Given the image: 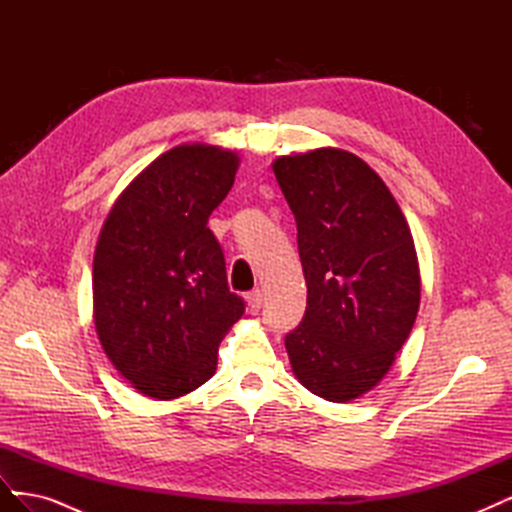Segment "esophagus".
I'll return each mask as SVG.
<instances>
[{
	"label": "esophagus",
	"instance_id": "obj_1",
	"mask_svg": "<svg viewBox=\"0 0 512 512\" xmlns=\"http://www.w3.org/2000/svg\"><path fill=\"white\" fill-rule=\"evenodd\" d=\"M247 305H250V312L256 314L258 309L262 307V292L260 290H254L250 297H247Z\"/></svg>",
	"mask_w": 512,
	"mask_h": 512
}]
</instances>
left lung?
Instances as JSON below:
<instances>
[{"label":"left lung","mask_w":512,"mask_h":512,"mask_svg":"<svg viewBox=\"0 0 512 512\" xmlns=\"http://www.w3.org/2000/svg\"><path fill=\"white\" fill-rule=\"evenodd\" d=\"M273 173L307 284L288 359L307 391L346 404L384 378L412 331L421 303L412 232L376 170L350 151L282 156Z\"/></svg>","instance_id":"1"}]
</instances>
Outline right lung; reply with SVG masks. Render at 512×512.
<instances>
[{"mask_svg":"<svg viewBox=\"0 0 512 512\" xmlns=\"http://www.w3.org/2000/svg\"><path fill=\"white\" fill-rule=\"evenodd\" d=\"M239 156L205 143L162 153L102 226L94 256V320L108 359L138 393L177 399L205 384L245 303L226 282L209 230Z\"/></svg>","mask_w":512,"mask_h":512,"instance_id":"right-lung-1","label":"right lung"}]
</instances>
